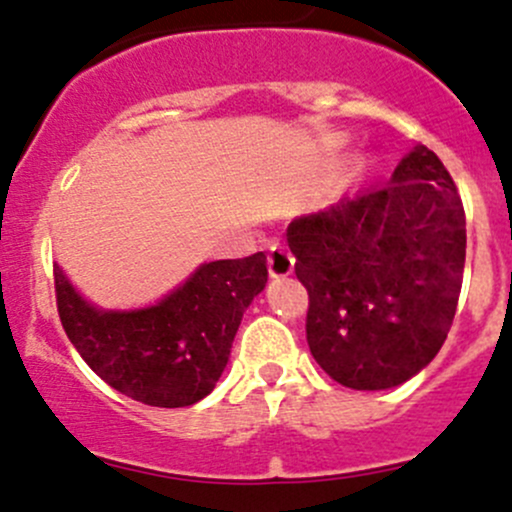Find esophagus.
Returning a JSON list of instances; mask_svg holds the SVG:
<instances>
[{
    "instance_id": "1",
    "label": "esophagus",
    "mask_w": 512,
    "mask_h": 512,
    "mask_svg": "<svg viewBox=\"0 0 512 512\" xmlns=\"http://www.w3.org/2000/svg\"><path fill=\"white\" fill-rule=\"evenodd\" d=\"M267 267H270L272 277H287L295 270V257L287 247L272 245L270 252H267Z\"/></svg>"
}]
</instances>
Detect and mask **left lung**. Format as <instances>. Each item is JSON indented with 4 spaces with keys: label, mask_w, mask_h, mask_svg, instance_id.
Returning a JSON list of instances; mask_svg holds the SVG:
<instances>
[{
    "label": "left lung",
    "mask_w": 512,
    "mask_h": 512,
    "mask_svg": "<svg viewBox=\"0 0 512 512\" xmlns=\"http://www.w3.org/2000/svg\"><path fill=\"white\" fill-rule=\"evenodd\" d=\"M310 295L307 345L352 390H388L443 347L465 267V210L453 177L418 145L388 185L342 197L287 227Z\"/></svg>",
    "instance_id": "1"
}]
</instances>
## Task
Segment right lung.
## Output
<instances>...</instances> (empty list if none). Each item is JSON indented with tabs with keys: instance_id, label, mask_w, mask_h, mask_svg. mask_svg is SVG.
I'll use <instances>...</instances> for the list:
<instances>
[{
	"instance_id": "add662e5",
	"label": "right lung",
	"mask_w": 512,
	"mask_h": 512,
	"mask_svg": "<svg viewBox=\"0 0 512 512\" xmlns=\"http://www.w3.org/2000/svg\"><path fill=\"white\" fill-rule=\"evenodd\" d=\"M267 257L205 262L145 310H97L54 267L69 342L109 388L152 408H185L212 393L250 302L265 290Z\"/></svg>"
}]
</instances>
